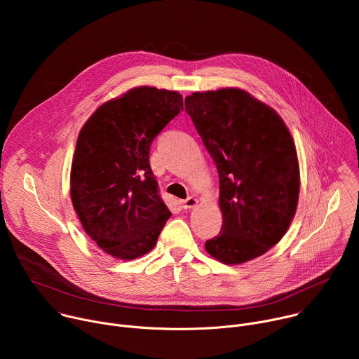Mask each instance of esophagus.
I'll return each instance as SVG.
<instances>
[{
    "instance_id": "esophagus-1",
    "label": "esophagus",
    "mask_w": 359,
    "mask_h": 359,
    "mask_svg": "<svg viewBox=\"0 0 359 359\" xmlns=\"http://www.w3.org/2000/svg\"><path fill=\"white\" fill-rule=\"evenodd\" d=\"M197 204H198V198L194 197V196H190V197H187L186 200H182V208H183L184 210L194 209V208L197 206Z\"/></svg>"
}]
</instances>
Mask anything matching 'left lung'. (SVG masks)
Returning <instances> with one entry per match:
<instances>
[{
  "label": "left lung",
  "instance_id": "8db88e82",
  "mask_svg": "<svg viewBox=\"0 0 359 359\" xmlns=\"http://www.w3.org/2000/svg\"><path fill=\"white\" fill-rule=\"evenodd\" d=\"M184 108L219 172L223 224L204 247L229 266L257 259L283 238L295 216L294 139L271 107L240 88L193 92Z\"/></svg>",
  "mask_w": 359,
  "mask_h": 359
}]
</instances>
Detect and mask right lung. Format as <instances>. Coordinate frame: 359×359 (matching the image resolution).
<instances>
[{
    "mask_svg": "<svg viewBox=\"0 0 359 359\" xmlns=\"http://www.w3.org/2000/svg\"><path fill=\"white\" fill-rule=\"evenodd\" d=\"M182 109L179 92L136 86L97 107L78 135L72 206L85 233L115 259L147 254L172 216L158 194L149 150Z\"/></svg>",
    "mask_w": 359,
    "mask_h": 359,
    "instance_id": "add662e5",
    "label": "right lung"
}]
</instances>
